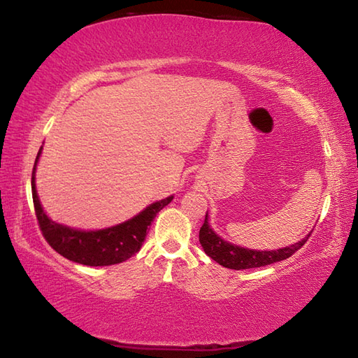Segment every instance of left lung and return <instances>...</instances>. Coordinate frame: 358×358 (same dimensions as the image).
I'll use <instances>...</instances> for the list:
<instances>
[{
  "label": "left lung",
  "mask_w": 358,
  "mask_h": 358,
  "mask_svg": "<svg viewBox=\"0 0 358 358\" xmlns=\"http://www.w3.org/2000/svg\"><path fill=\"white\" fill-rule=\"evenodd\" d=\"M310 234H307L301 241H298V243L289 247H283L278 250H262V251L251 250V248L231 244L229 241L217 235L215 230L209 224V215L206 212L205 223H203L199 231V241L203 247V251H205L210 259H214L217 264H220L224 268L238 269L239 271V269H250V268L271 265L274 262H280V260L291 257L295 251H298L306 244V241L308 239V236H310Z\"/></svg>",
  "instance_id": "1"
}]
</instances>
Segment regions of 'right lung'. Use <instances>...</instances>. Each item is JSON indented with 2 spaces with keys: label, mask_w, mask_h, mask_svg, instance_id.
Returning <instances> with one entry per match:
<instances>
[{
  "label": "right lung",
  "mask_w": 358,
  "mask_h": 358,
  "mask_svg": "<svg viewBox=\"0 0 358 358\" xmlns=\"http://www.w3.org/2000/svg\"><path fill=\"white\" fill-rule=\"evenodd\" d=\"M42 149L43 146L38 149L34 162L31 192L38 226H41L48 244L63 257L87 266H108L120 264L140 251L152 221L155 220L158 212L173 200V196L153 201L137 215L111 227L81 230L60 224L46 215L36 191V169L42 155Z\"/></svg>",
  "instance_id": "right-lung-1"
}]
</instances>
